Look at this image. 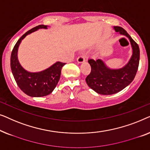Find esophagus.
Instances as JSON below:
<instances>
[{"label":"esophagus","instance_id":"obj_1","mask_svg":"<svg viewBox=\"0 0 150 150\" xmlns=\"http://www.w3.org/2000/svg\"><path fill=\"white\" fill-rule=\"evenodd\" d=\"M85 60H86L85 57H84L83 56H79L77 58V61L78 63H82V62H83Z\"/></svg>","mask_w":150,"mask_h":150}]
</instances>
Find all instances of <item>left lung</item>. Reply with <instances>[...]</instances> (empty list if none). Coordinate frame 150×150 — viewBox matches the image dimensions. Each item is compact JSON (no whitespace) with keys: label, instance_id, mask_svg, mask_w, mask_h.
Listing matches in <instances>:
<instances>
[{"label":"left lung","instance_id":"8db88e82","mask_svg":"<svg viewBox=\"0 0 150 150\" xmlns=\"http://www.w3.org/2000/svg\"><path fill=\"white\" fill-rule=\"evenodd\" d=\"M115 30L129 39L132 47V56L125 67L120 69H110L100 59H90L91 72L86 78L89 87L97 93L111 95L124 89L133 81L137 72L140 50L138 44L120 26H114Z\"/></svg>","mask_w":150,"mask_h":150}]
</instances>
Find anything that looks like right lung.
Returning a JSON list of instances; mask_svg holds the SVG:
<instances>
[{"instance_id": "right-lung-1", "label": "right lung", "mask_w": 150, "mask_h": 150, "mask_svg": "<svg viewBox=\"0 0 150 150\" xmlns=\"http://www.w3.org/2000/svg\"><path fill=\"white\" fill-rule=\"evenodd\" d=\"M46 25H39L24 34L17 41L11 56V69L14 79L19 88L27 95L41 97L51 94L56 88L60 77L61 70L65 64L57 62L45 70L39 73H30L21 66L18 60V50L23 39L39 28H47Z\"/></svg>"}]
</instances>
